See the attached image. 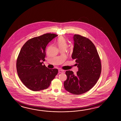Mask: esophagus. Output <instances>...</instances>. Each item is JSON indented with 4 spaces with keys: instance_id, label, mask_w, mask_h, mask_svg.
<instances>
[{
    "instance_id": "esophagus-1",
    "label": "esophagus",
    "mask_w": 121,
    "mask_h": 121,
    "mask_svg": "<svg viewBox=\"0 0 121 121\" xmlns=\"http://www.w3.org/2000/svg\"><path fill=\"white\" fill-rule=\"evenodd\" d=\"M58 72L59 73H64V71L63 70H62V69H60L58 70Z\"/></svg>"
}]
</instances>
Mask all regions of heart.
<instances>
[{
  "mask_svg": "<svg viewBox=\"0 0 121 121\" xmlns=\"http://www.w3.org/2000/svg\"><path fill=\"white\" fill-rule=\"evenodd\" d=\"M57 43L60 49H66V48L67 47V42L64 38H60L57 41Z\"/></svg>",
  "mask_w": 121,
  "mask_h": 121,
  "instance_id": "1",
  "label": "heart"
}]
</instances>
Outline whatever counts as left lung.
Returning <instances> with one entry per match:
<instances>
[{"label": "left lung", "mask_w": 121, "mask_h": 121, "mask_svg": "<svg viewBox=\"0 0 121 121\" xmlns=\"http://www.w3.org/2000/svg\"><path fill=\"white\" fill-rule=\"evenodd\" d=\"M72 58L75 59L78 71L65 72L67 79L64 87L67 91L75 95L86 93L95 86L100 76V59L95 46L89 39L75 34Z\"/></svg>", "instance_id": "left-lung-1"}]
</instances>
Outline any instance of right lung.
Wrapping results in <instances>:
<instances>
[{"instance_id": "1", "label": "right lung", "mask_w": 121, "mask_h": 121, "mask_svg": "<svg viewBox=\"0 0 121 121\" xmlns=\"http://www.w3.org/2000/svg\"><path fill=\"white\" fill-rule=\"evenodd\" d=\"M58 35L47 33L28 40L21 49L16 61L18 77L26 87L34 91L47 89L57 75V69H49L44 64L45 49Z\"/></svg>"}]
</instances>
